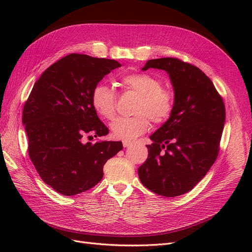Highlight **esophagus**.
I'll use <instances>...</instances> for the list:
<instances>
[{"label": "esophagus", "mask_w": 252, "mask_h": 252, "mask_svg": "<svg viewBox=\"0 0 252 252\" xmlns=\"http://www.w3.org/2000/svg\"><path fill=\"white\" fill-rule=\"evenodd\" d=\"M122 144H123V146L125 147V148H127V147H129L130 146V145L132 144L130 141H126V140H124V141H122Z\"/></svg>", "instance_id": "obj_1"}]
</instances>
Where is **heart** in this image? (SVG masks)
<instances>
[{
	"label": "heart",
	"instance_id": "heart-1",
	"mask_svg": "<svg viewBox=\"0 0 252 252\" xmlns=\"http://www.w3.org/2000/svg\"><path fill=\"white\" fill-rule=\"evenodd\" d=\"M126 90L139 94L130 118H118L111 124L114 138L132 141L148 130L150 120L161 124L170 118L174 107V96L169 89L162 87L158 78L148 73H129L120 80ZM91 105L98 116L112 120L116 116L117 94L103 82L95 84L91 91Z\"/></svg>",
	"mask_w": 252,
	"mask_h": 252
}]
</instances>
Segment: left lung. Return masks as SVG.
<instances>
[{
    "instance_id": "8db88e82",
    "label": "left lung",
    "mask_w": 252,
    "mask_h": 252,
    "mask_svg": "<svg viewBox=\"0 0 252 252\" xmlns=\"http://www.w3.org/2000/svg\"><path fill=\"white\" fill-rule=\"evenodd\" d=\"M165 70L174 90L170 118L150 136L139 178L150 191L167 197L190 191L218 158L226 117L223 98L200 68L177 58L149 60L142 68Z\"/></svg>"
}]
</instances>
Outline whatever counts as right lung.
I'll list each match as a JSON object with an SVG mask.
<instances>
[{
  "label": "right lung",
  "instance_id": "1",
  "mask_svg": "<svg viewBox=\"0 0 252 252\" xmlns=\"http://www.w3.org/2000/svg\"><path fill=\"white\" fill-rule=\"evenodd\" d=\"M122 65L116 60L70 53L45 70L23 109L28 154L47 185L64 195L94 187L103 167L123 149L122 142L83 143L109 130L91 105V91L106 74Z\"/></svg>",
  "mask_w": 252,
  "mask_h": 252
}]
</instances>
